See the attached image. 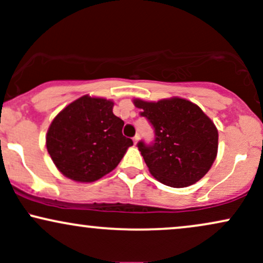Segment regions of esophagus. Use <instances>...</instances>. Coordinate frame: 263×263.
<instances>
[{"mask_svg":"<svg viewBox=\"0 0 263 263\" xmlns=\"http://www.w3.org/2000/svg\"><path fill=\"white\" fill-rule=\"evenodd\" d=\"M138 140H140V136H138V135H136L135 137H134V143H135V144H137Z\"/></svg>","mask_w":263,"mask_h":263,"instance_id":"1","label":"esophagus"}]
</instances>
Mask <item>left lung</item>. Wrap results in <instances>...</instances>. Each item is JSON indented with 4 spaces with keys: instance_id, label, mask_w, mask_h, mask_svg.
Here are the masks:
<instances>
[{
    "instance_id": "8db88e82",
    "label": "left lung",
    "mask_w": 263,
    "mask_h": 263,
    "mask_svg": "<svg viewBox=\"0 0 263 263\" xmlns=\"http://www.w3.org/2000/svg\"><path fill=\"white\" fill-rule=\"evenodd\" d=\"M136 107L155 128V140L137 143L153 177L173 188H184L209 172L218 153V129L201 108L185 99L148 102L136 99Z\"/></svg>"
}]
</instances>
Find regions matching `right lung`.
Returning <instances> with one entry per match:
<instances>
[{
  "label": "right lung",
  "instance_id": "right-lung-1",
  "mask_svg": "<svg viewBox=\"0 0 263 263\" xmlns=\"http://www.w3.org/2000/svg\"><path fill=\"white\" fill-rule=\"evenodd\" d=\"M112 107L111 100L81 96L50 123L47 149L65 177L75 182H95L114 171L134 144L122 135L125 123L115 116Z\"/></svg>",
  "mask_w": 263,
  "mask_h": 263
}]
</instances>
